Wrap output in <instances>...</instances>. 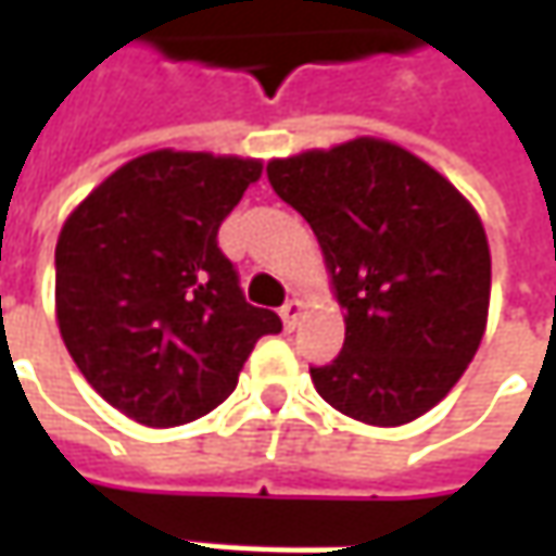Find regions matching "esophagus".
Segmentation results:
<instances>
[{
    "instance_id": "34e87169",
    "label": "esophagus",
    "mask_w": 556,
    "mask_h": 556,
    "mask_svg": "<svg viewBox=\"0 0 556 556\" xmlns=\"http://www.w3.org/2000/svg\"><path fill=\"white\" fill-rule=\"evenodd\" d=\"M300 315H303V303H300V300H288V303L281 306V321H285V328H288V331L296 328Z\"/></svg>"
}]
</instances>
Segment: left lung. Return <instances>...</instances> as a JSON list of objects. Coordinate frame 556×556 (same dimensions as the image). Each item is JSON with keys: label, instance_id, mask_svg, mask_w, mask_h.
<instances>
[{"label": "left lung", "instance_id": "8db88e82", "mask_svg": "<svg viewBox=\"0 0 556 556\" xmlns=\"http://www.w3.org/2000/svg\"><path fill=\"white\" fill-rule=\"evenodd\" d=\"M266 176L312 225L346 309L343 350L309 368L318 395L374 427L430 412L485 331L492 260L477 210L380 139L271 161Z\"/></svg>", "mask_w": 556, "mask_h": 556}]
</instances>
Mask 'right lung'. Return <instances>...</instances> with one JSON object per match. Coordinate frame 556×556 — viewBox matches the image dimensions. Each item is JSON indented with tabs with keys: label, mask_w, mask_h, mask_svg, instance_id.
Here are the masks:
<instances>
[{
	"label": "right lung",
	"mask_w": 556,
	"mask_h": 556,
	"mask_svg": "<svg viewBox=\"0 0 556 556\" xmlns=\"http://www.w3.org/2000/svg\"><path fill=\"white\" fill-rule=\"evenodd\" d=\"M260 161L141 154L71 213L54 247L64 346L101 399L144 427H179L238 387L256 340L281 331L250 306L219 225Z\"/></svg>",
	"instance_id": "add662e5"
}]
</instances>
